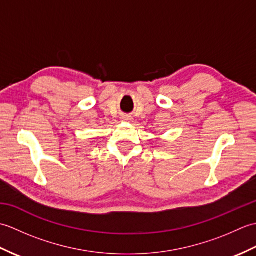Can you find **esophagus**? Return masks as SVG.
Here are the masks:
<instances>
[{"label": "esophagus", "mask_w": 256, "mask_h": 256, "mask_svg": "<svg viewBox=\"0 0 256 256\" xmlns=\"http://www.w3.org/2000/svg\"><path fill=\"white\" fill-rule=\"evenodd\" d=\"M123 120H124V121H131L132 118L128 116H123Z\"/></svg>", "instance_id": "obj_1"}]
</instances>
